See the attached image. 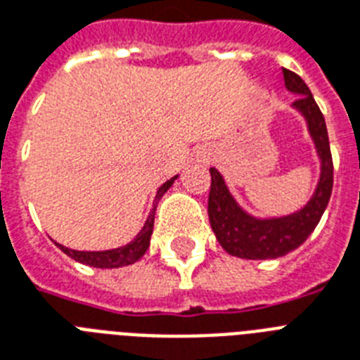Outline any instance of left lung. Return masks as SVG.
<instances>
[{"mask_svg":"<svg viewBox=\"0 0 360 360\" xmlns=\"http://www.w3.org/2000/svg\"><path fill=\"white\" fill-rule=\"evenodd\" d=\"M283 76L286 89L292 94H297L292 109H295L307 122V130L320 160V178L316 184L314 193L310 195L307 204L297 212L278 215V217H255L241 208L234 195L230 193L225 176L215 167L210 169L212 174L208 198L210 225L221 247L229 255L245 260L278 258L297 249L318 226L333 191V158H330L326 119L307 83L297 74L286 68H283Z\"/></svg>","mask_w":360,"mask_h":360,"instance_id":"1","label":"left lung"}]
</instances>
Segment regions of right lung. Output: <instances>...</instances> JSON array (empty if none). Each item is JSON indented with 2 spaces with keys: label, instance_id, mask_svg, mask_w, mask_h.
I'll return each mask as SVG.
<instances>
[{
  "label": "right lung",
  "instance_id": "add662e5",
  "mask_svg": "<svg viewBox=\"0 0 360 360\" xmlns=\"http://www.w3.org/2000/svg\"><path fill=\"white\" fill-rule=\"evenodd\" d=\"M176 178L178 174L176 176H172L171 180H167L165 184H162V186L158 188L150 214L146 217L143 229L139 230V234L135 236L130 243H126V245L122 247H117V249H108V251H76V249H68V247L61 245V243H56V245L59 247L65 255H68L72 260L79 262V264H85V266L100 267V269H115V267H124L130 266V264H135V262L145 255L148 245H150V236L152 230H154V214H156L158 202H160V198L167 193V189L174 184Z\"/></svg>",
  "mask_w": 360,
  "mask_h": 360
}]
</instances>
